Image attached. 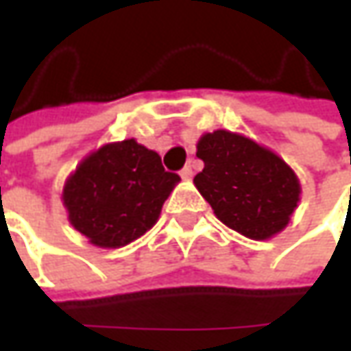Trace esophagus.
I'll return each mask as SVG.
<instances>
[{
  "instance_id": "34e87169",
  "label": "esophagus",
  "mask_w": 351,
  "mask_h": 351,
  "mask_svg": "<svg viewBox=\"0 0 351 351\" xmlns=\"http://www.w3.org/2000/svg\"><path fill=\"white\" fill-rule=\"evenodd\" d=\"M180 176H182L183 180H191V178H193V169H191V166H185V168L180 171Z\"/></svg>"
}]
</instances>
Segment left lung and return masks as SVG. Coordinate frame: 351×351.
Returning <instances> with one entry per match:
<instances>
[{"label":"left lung","mask_w":351,"mask_h":351,"mask_svg":"<svg viewBox=\"0 0 351 351\" xmlns=\"http://www.w3.org/2000/svg\"><path fill=\"white\" fill-rule=\"evenodd\" d=\"M197 158L205 168L193 183L228 228L267 240L289 224L301 201V183L276 152L221 128L199 138Z\"/></svg>","instance_id":"left-lung-1"}]
</instances>
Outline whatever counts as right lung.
I'll return each instance as SVG.
<instances>
[{"label": "right lung", "instance_id": "obj_1", "mask_svg": "<svg viewBox=\"0 0 351 351\" xmlns=\"http://www.w3.org/2000/svg\"><path fill=\"white\" fill-rule=\"evenodd\" d=\"M180 182L162 158L134 138L103 144L68 176L62 203L68 221L99 248H121L148 232Z\"/></svg>", "mask_w": 351, "mask_h": 351}]
</instances>
